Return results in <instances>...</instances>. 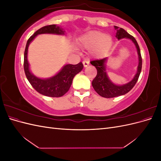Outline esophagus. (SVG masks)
Returning a JSON list of instances; mask_svg holds the SVG:
<instances>
[{
	"label": "esophagus",
	"instance_id": "obj_1",
	"mask_svg": "<svg viewBox=\"0 0 161 161\" xmlns=\"http://www.w3.org/2000/svg\"><path fill=\"white\" fill-rule=\"evenodd\" d=\"M82 64H83L84 67H87L89 65V62L86 60H84L83 62H82Z\"/></svg>",
	"mask_w": 161,
	"mask_h": 161
}]
</instances>
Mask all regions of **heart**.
<instances>
[{
    "label": "heart",
    "instance_id": "b5f03b06",
    "mask_svg": "<svg viewBox=\"0 0 161 161\" xmlns=\"http://www.w3.org/2000/svg\"><path fill=\"white\" fill-rule=\"evenodd\" d=\"M79 43L85 48L92 49V53L97 56H103L111 49L113 40L110 36L97 31H90L83 34L79 40Z\"/></svg>",
    "mask_w": 161,
    "mask_h": 161
}]
</instances>
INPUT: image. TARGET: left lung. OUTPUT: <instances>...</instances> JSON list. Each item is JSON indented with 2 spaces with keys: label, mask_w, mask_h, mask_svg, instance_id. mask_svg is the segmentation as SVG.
Instances as JSON below:
<instances>
[{
  "label": "left lung",
  "mask_w": 161,
  "mask_h": 161,
  "mask_svg": "<svg viewBox=\"0 0 161 161\" xmlns=\"http://www.w3.org/2000/svg\"><path fill=\"white\" fill-rule=\"evenodd\" d=\"M116 30L115 37L118 40L123 38H127L132 42L137 50L138 56V65L137 68V72L134 75L133 79L129 82L122 85H118L112 82L106 72V62L108 61V58H105L101 60H92L91 64L94 66L97 70V74L93 80L92 81V86L95 91L100 96L105 98H112V97L124 95L128 92L136 85L138 81L140 74L142 70V56H141L140 50L139 46L136 42V39L125 31L122 28H119L114 26Z\"/></svg>",
  "instance_id": "8db88e82"
}]
</instances>
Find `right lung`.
<instances>
[{
    "mask_svg": "<svg viewBox=\"0 0 161 161\" xmlns=\"http://www.w3.org/2000/svg\"><path fill=\"white\" fill-rule=\"evenodd\" d=\"M65 31L57 25L44 26L36 31L27 40L25 53H24V70L27 80L31 86L39 93L51 97H60L64 95L69 90L72 80L76 75L83 69L82 62L79 64H66L56 75L47 79H41L32 74L30 69V64L27 60L28 47L31 42L40 34H56L64 35Z\"/></svg>",
    "mask_w": 161,
    "mask_h": 161,
    "instance_id": "1",
    "label": "right lung"
}]
</instances>
